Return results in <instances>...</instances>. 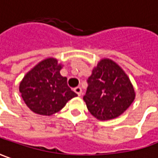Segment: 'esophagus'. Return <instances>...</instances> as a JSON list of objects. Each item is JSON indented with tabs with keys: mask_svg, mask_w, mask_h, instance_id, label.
<instances>
[{
	"mask_svg": "<svg viewBox=\"0 0 158 158\" xmlns=\"http://www.w3.org/2000/svg\"><path fill=\"white\" fill-rule=\"evenodd\" d=\"M74 91H75V93L78 94L79 96L81 95V94H82V89H81V87L80 86H77V87H75L74 88Z\"/></svg>",
	"mask_w": 158,
	"mask_h": 158,
	"instance_id": "obj_1",
	"label": "esophagus"
}]
</instances>
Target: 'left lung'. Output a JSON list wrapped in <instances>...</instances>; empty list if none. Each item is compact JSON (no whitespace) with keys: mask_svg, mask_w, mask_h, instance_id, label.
Here are the masks:
<instances>
[{"mask_svg":"<svg viewBox=\"0 0 158 158\" xmlns=\"http://www.w3.org/2000/svg\"><path fill=\"white\" fill-rule=\"evenodd\" d=\"M83 97L92 115L101 121L120 116L135 100V90L128 75L116 63L103 58L87 79Z\"/></svg>","mask_w":158,"mask_h":158,"instance_id":"8db88e82","label":"left lung"}]
</instances>
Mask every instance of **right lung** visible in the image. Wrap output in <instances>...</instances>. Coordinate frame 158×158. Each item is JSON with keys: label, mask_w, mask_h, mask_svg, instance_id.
Returning <instances> with one entry per match:
<instances>
[{"label": "right lung", "mask_w": 158, "mask_h": 158, "mask_svg": "<svg viewBox=\"0 0 158 158\" xmlns=\"http://www.w3.org/2000/svg\"><path fill=\"white\" fill-rule=\"evenodd\" d=\"M62 64L49 57L38 63L21 81L19 91L25 104L37 114L52 115L61 110L67 101L78 96L60 74Z\"/></svg>", "instance_id": "obj_1"}]
</instances>
